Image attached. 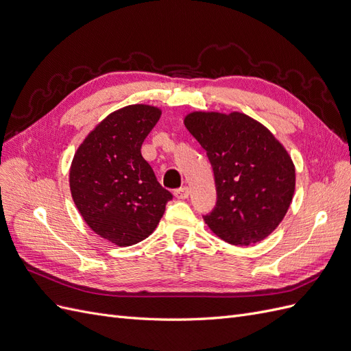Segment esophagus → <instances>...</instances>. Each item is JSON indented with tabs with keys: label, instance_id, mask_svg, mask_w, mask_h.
Wrapping results in <instances>:
<instances>
[{
	"label": "esophagus",
	"instance_id": "1",
	"mask_svg": "<svg viewBox=\"0 0 351 351\" xmlns=\"http://www.w3.org/2000/svg\"><path fill=\"white\" fill-rule=\"evenodd\" d=\"M174 195H176L177 199H187L189 195H190V190H189V187H186V186H184V187H180V189L176 190Z\"/></svg>",
	"mask_w": 351,
	"mask_h": 351
}]
</instances>
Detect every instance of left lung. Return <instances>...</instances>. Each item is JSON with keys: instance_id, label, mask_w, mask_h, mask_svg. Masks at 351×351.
<instances>
[{"instance_id": "1", "label": "left lung", "mask_w": 351, "mask_h": 351, "mask_svg": "<svg viewBox=\"0 0 351 351\" xmlns=\"http://www.w3.org/2000/svg\"><path fill=\"white\" fill-rule=\"evenodd\" d=\"M184 125L214 169L217 205L204 215L208 227L236 246L267 239L293 200L295 169L289 152L241 112H190Z\"/></svg>"}]
</instances>
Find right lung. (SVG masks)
<instances>
[{"label":"right lung","mask_w":351,"mask_h":351,"mask_svg":"<svg viewBox=\"0 0 351 351\" xmlns=\"http://www.w3.org/2000/svg\"><path fill=\"white\" fill-rule=\"evenodd\" d=\"M159 117L161 110L143 104L114 111L73 158L74 204L86 224L117 246H132L151 236L173 199L141 152Z\"/></svg>","instance_id":"1"}]
</instances>
